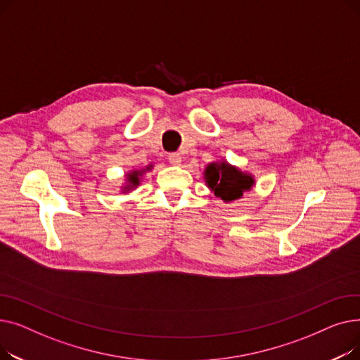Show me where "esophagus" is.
<instances>
[{"mask_svg":"<svg viewBox=\"0 0 360 360\" xmlns=\"http://www.w3.org/2000/svg\"><path fill=\"white\" fill-rule=\"evenodd\" d=\"M167 159L172 165H181V162H182V158L179 153H169Z\"/></svg>","mask_w":360,"mask_h":360,"instance_id":"esophagus-1","label":"esophagus"}]
</instances>
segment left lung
I'll list each match as a JSON object with an SVG mask.
<instances>
[{"label":"left lung","mask_w":360,"mask_h":360,"mask_svg":"<svg viewBox=\"0 0 360 360\" xmlns=\"http://www.w3.org/2000/svg\"><path fill=\"white\" fill-rule=\"evenodd\" d=\"M205 184L216 197L224 202H231L250 191L254 185L252 175L242 172L228 162H213L204 170Z\"/></svg>","instance_id":"obj_1"}]
</instances>
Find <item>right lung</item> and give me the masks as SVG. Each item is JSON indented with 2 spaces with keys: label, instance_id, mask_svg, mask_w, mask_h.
<instances>
[{
  "label": "right lung",
  "instance_id": "add662e5",
  "mask_svg": "<svg viewBox=\"0 0 360 360\" xmlns=\"http://www.w3.org/2000/svg\"><path fill=\"white\" fill-rule=\"evenodd\" d=\"M151 165H148L146 169H140V170H131L129 174H127V185L124 186L122 193H128L131 190H134L137 185H140V178L141 175L146 172V170H150Z\"/></svg>",
  "mask_w": 360,
  "mask_h": 360
}]
</instances>
